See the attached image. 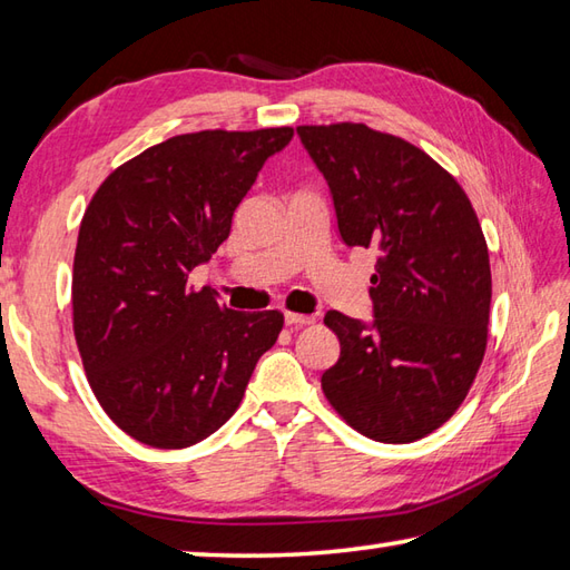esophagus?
<instances>
[{"label":"esophagus","mask_w":570,"mask_h":570,"mask_svg":"<svg viewBox=\"0 0 570 570\" xmlns=\"http://www.w3.org/2000/svg\"><path fill=\"white\" fill-rule=\"evenodd\" d=\"M284 323L292 325V328H304V325H311L316 323V318L313 316H304V313H284Z\"/></svg>","instance_id":"1"}]
</instances>
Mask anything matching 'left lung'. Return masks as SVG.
Returning <instances> with one entry per match:
<instances>
[{"mask_svg":"<svg viewBox=\"0 0 570 570\" xmlns=\"http://www.w3.org/2000/svg\"><path fill=\"white\" fill-rule=\"evenodd\" d=\"M296 131L343 242L377 254L372 323L325 313L341 357L323 394L372 441H419L455 414L485 357L492 276L478 215L414 144L353 122Z\"/></svg>","mask_w":570,"mask_h":570,"instance_id":"left-lung-1","label":"left lung"}]
</instances>
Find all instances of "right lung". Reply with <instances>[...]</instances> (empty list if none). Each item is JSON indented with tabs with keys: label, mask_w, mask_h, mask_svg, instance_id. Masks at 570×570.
<instances>
[{
	"label": "right lung",
	"mask_w": 570,
	"mask_h": 570,
	"mask_svg": "<svg viewBox=\"0 0 570 570\" xmlns=\"http://www.w3.org/2000/svg\"><path fill=\"white\" fill-rule=\"evenodd\" d=\"M292 127L171 137L105 178L72 262V331L88 382L119 429L151 448H188L235 414L278 311L223 308L188 274L233 227L264 161Z\"/></svg>",
	"instance_id": "1"
}]
</instances>
